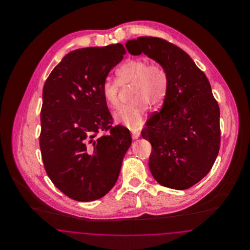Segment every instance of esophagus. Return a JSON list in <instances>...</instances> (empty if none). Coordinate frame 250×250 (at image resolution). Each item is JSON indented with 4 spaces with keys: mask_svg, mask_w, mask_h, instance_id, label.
Returning a JSON list of instances; mask_svg holds the SVG:
<instances>
[{
    "mask_svg": "<svg viewBox=\"0 0 250 250\" xmlns=\"http://www.w3.org/2000/svg\"><path fill=\"white\" fill-rule=\"evenodd\" d=\"M141 136V131L140 130H132V138L134 140L136 139H139Z\"/></svg>",
    "mask_w": 250,
    "mask_h": 250,
    "instance_id": "obj_1",
    "label": "esophagus"
}]
</instances>
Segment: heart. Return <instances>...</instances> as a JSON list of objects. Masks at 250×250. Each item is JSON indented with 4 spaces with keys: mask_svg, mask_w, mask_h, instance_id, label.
Segmentation results:
<instances>
[{
    "mask_svg": "<svg viewBox=\"0 0 250 250\" xmlns=\"http://www.w3.org/2000/svg\"><path fill=\"white\" fill-rule=\"evenodd\" d=\"M116 76V81L107 79L103 83L102 95L108 107L116 108L120 104V87L131 85L132 101L120 107L114 119L130 128H138L143 125L149 104L157 107L164 102L169 84L167 72L158 62L131 58L120 66Z\"/></svg>",
    "mask_w": 250,
    "mask_h": 250,
    "instance_id": "obj_1",
    "label": "heart"
}]
</instances>
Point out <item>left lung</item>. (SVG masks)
Masks as SVG:
<instances>
[{
  "mask_svg": "<svg viewBox=\"0 0 250 250\" xmlns=\"http://www.w3.org/2000/svg\"><path fill=\"white\" fill-rule=\"evenodd\" d=\"M125 46L132 55L144 53L167 72L162 108L142 136L152 145L154 178L165 188L188 189L207 175L219 152L220 110L210 83L186 51L165 39L142 36Z\"/></svg>",
  "mask_w": 250,
  "mask_h": 250,
  "instance_id": "8db88e82",
  "label": "left lung"
}]
</instances>
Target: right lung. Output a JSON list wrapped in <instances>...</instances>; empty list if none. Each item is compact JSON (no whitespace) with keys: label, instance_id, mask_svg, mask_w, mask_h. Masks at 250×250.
Returning <instances> with one entry per match:
<instances>
[{"label":"right lung","instance_id":"add662e5","mask_svg":"<svg viewBox=\"0 0 250 250\" xmlns=\"http://www.w3.org/2000/svg\"><path fill=\"white\" fill-rule=\"evenodd\" d=\"M122 44L79 48L49 74L43 88L39 145L54 186L78 202L104 197L119 176L131 145L102 95L107 74L124 58Z\"/></svg>","mask_w":250,"mask_h":250}]
</instances>
